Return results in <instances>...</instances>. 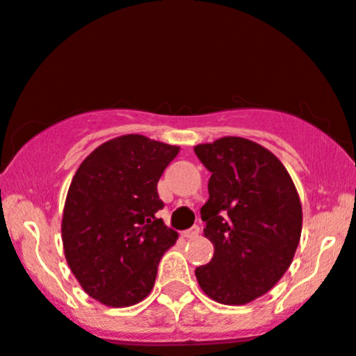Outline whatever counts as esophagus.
<instances>
[{"instance_id":"1","label":"esophagus","mask_w":356,"mask_h":356,"mask_svg":"<svg viewBox=\"0 0 356 356\" xmlns=\"http://www.w3.org/2000/svg\"><path fill=\"white\" fill-rule=\"evenodd\" d=\"M200 232H201V228L197 225H194V227H191L189 230L182 232V235H184L186 238H194V237H197V235H200Z\"/></svg>"}]
</instances>
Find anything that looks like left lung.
<instances>
[{
  "instance_id": "obj_1",
  "label": "left lung",
  "mask_w": 356,
  "mask_h": 356,
  "mask_svg": "<svg viewBox=\"0 0 356 356\" xmlns=\"http://www.w3.org/2000/svg\"><path fill=\"white\" fill-rule=\"evenodd\" d=\"M194 153L211 172L201 218L215 247L196 280L211 300L245 305L290 268L302 234L300 197L285 165L256 141L223 136Z\"/></svg>"
}]
</instances>
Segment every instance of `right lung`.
Segmentation results:
<instances>
[{
    "label": "right lung",
    "mask_w": 356,
    "mask_h": 356,
    "mask_svg": "<svg viewBox=\"0 0 356 356\" xmlns=\"http://www.w3.org/2000/svg\"><path fill=\"white\" fill-rule=\"evenodd\" d=\"M179 147L124 134L97 147L71 181L63 211L66 263L81 288L107 307L147 298L160 259L177 241L156 211V184Z\"/></svg>",
    "instance_id": "right-lung-1"
}]
</instances>
